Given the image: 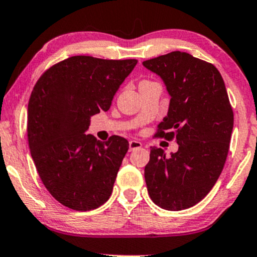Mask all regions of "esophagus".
Here are the masks:
<instances>
[{"mask_svg":"<svg viewBox=\"0 0 257 257\" xmlns=\"http://www.w3.org/2000/svg\"><path fill=\"white\" fill-rule=\"evenodd\" d=\"M128 148H130V151L137 150V149L142 148V143L139 141H135V139H134V141H130Z\"/></svg>","mask_w":257,"mask_h":257,"instance_id":"esophagus-1","label":"esophagus"}]
</instances>
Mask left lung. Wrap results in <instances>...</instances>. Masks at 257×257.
<instances>
[{"label":"left lung","instance_id":"obj_1","mask_svg":"<svg viewBox=\"0 0 257 257\" xmlns=\"http://www.w3.org/2000/svg\"><path fill=\"white\" fill-rule=\"evenodd\" d=\"M143 65L162 78L170 96L156 136L176 138L179 144L169 157L151 147L144 169L149 195L164 210H186L208 194L225 164L233 128L225 83L216 66L187 52H170Z\"/></svg>","mask_w":257,"mask_h":257}]
</instances>
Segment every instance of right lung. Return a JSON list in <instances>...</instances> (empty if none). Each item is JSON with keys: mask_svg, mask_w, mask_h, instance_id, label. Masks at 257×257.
Returning <instances> with one entry per match:
<instances>
[{"mask_svg": "<svg viewBox=\"0 0 257 257\" xmlns=\"http://www.w3.org/2000/svg\"><path fill=\"white\" fill-rule=\"evenodd\" d=\"M136 59L74 56L46 70L34 85L27 136L41 181L57 201L75 211L100 207L112 194L128 142L85 135L90 116L109 109Z\"/></svg>", "mask_w": 257, "mask_h": 257, "instance_id": "add662e5", "label": "right lung"}]
</instances>
